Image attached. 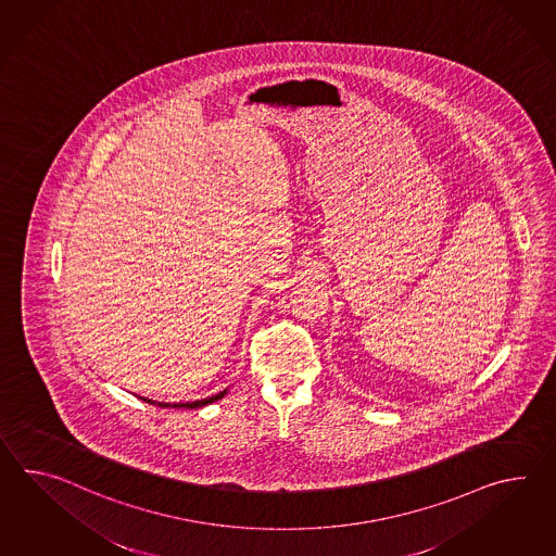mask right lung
<instances>
[{
  "instance_id": "obj_1",
  "label": "right lung",
  "mask_w": 556,
  "mask_h": 556,
  "mask_svg": "<svg viewBox=\"0 0 556 556\" xmlns=\"http://www.w3.org/2000/svg\"><path fill=\"white\" fill-rule=\"evenodd\" d=\"M227 393V390L225 392L217 393V395H211V397H204V400H197V402H187V404H164V402H154V400H147V397H140V400H144V402H149V404H152V406H161V407H203L208 406V404H213V402H217V400H220L223 395Z\"/></svg>"
}]
</instances>
